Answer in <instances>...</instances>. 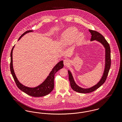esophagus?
<instances>
[{
  "mask_svg": "<svg viewBox=\"0 0 122 122\" xmlns=\"http://www.w3.org/2000/svg\"><path fill=\"white\" fill-rule=\"evenodd\" d=\"M64 66H68L69 64V61L67 59H65L64 60Z\"/></svg>",
  "mask_w": 122,
  "mask_h": 122,
  "instance_id": "obj_1",
  "label": "esophagus"
}]
</instances>
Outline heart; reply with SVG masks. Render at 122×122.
I'll return each mask as SVG.
<instances>
[{"instance_id": "heart-1", "label": "heart", "mask_w": 122, "mask_h": 122, "mask_svg": "<svg viewBox=\"0 0 122 122\" xmlns=\"http://www.w3.org/2000/svg\"><path fill=\"white\" fill-rule=\"evenodd\" d=\"M85 39V35L82 33H79L75 27H70L63 32L61 36V42L64 46L72 44L75 41L77 44H81Z\"/></svg>"}]
</instances>
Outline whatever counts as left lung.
I'll return each instance as SVG.
<instances>
[{"label":"left lung","mask_w":122,"mask_h":122,"mask_svg":"<svg viewBox=\"0 0 122 122\" xmlns=\"http://www.w3.org/2000/svg\"><path fill=\"white\" fill-rule=\"evenodd\" d=\"M89 30L92 35L91 41L96 40V41L102 44L105 48V66L104 73L100 81L93 86L86 89L83 88L78 86L75 83L71 72L70 70H68L70 84L72 89L76 92L83 93H90L93 92L100 87L101 86H102L106 80L111 66L110 48L109 44L105 39L104 37L99 32L91 30Z\"/></svg>","instance_id":"obj_1"}]
</instances>
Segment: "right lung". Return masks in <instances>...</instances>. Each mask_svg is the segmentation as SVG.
<instances>
[{
	"label": "right lung",
	"instance_id": "add662e5",
	"mask_svg": "<svg viewBox=\"0 0 122 122\" xmlns=\"http://www.w3.org/2000/svg\"><path fill=\"white\" fill-rule=\"evenodd\" d=\"M32 31L33 30L26 31L20 36L18 40H19L23 36L26 34V33ZM14 47L12 49L11 52V62L10 68L11 73L16 83V85L19 88V89H20L22 92H24L27 94L28 95L32 97H42L49 94L52 91L54 88V78L55 74L59 70L62 69L63 67V61H60L54 66V67L52 69V70L51 71L49 76H47L46 79L39 86L34 88L27 87L23 86L20 83L14 72L13 66V51L14 48Z\"/></svg>",
	"mask_w": 122,
	"mask_h": 122
}]
</instances>
